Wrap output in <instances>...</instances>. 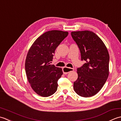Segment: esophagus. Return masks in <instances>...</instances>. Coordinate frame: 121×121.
Segmentation results:
<instances>
[{"label": "esophagus", "instance_id": "34e87169", "mask_svg": "<svg viewBox=\"0 0 121 121\" xmlns=\"http://www.w3.org/2000/svg\"><path fill=\"white\" fill-rule=\"evenodd\" d=\"M73 68H68L67 67H65L63 68V72L64 74H67L68 73L71 72V71H73Z\"/></svg>", "mask_w": 121, "mask_h": 121}]
</instances>
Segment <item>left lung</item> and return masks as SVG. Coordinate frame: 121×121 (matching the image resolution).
Returning a JSON list of instances; mask_svg holds the SVG:
<instances>
[{
  "label": "left lung",
  "instance_id": "obj_1",
  "mask_svg": "<svg viewBox=\"0 0 121 121\" xmlns=\"http://www.w3.org/2000/svg\"><path fill=\"white\" fill-rule=\"evenodd\" d=\"M71 35L79 48L81 60L86 61L77 68L73 89L81 97H92L101 89L109 76V53L101 39L92 31L71 32Z\"/></svg>",
  "mask_w": 121,
  "mask_h": 121
}]
</instances>
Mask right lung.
Segmentation results:
<instances>
[{"instance_id":"right-lung-1","label":"right lung","mask_w":121,"mask_h":121,"mask_svg":"<svg viewBox=\"0 0 121 121\" xmlns=\"http://www.w3.org/2000/svg\"><path fill=\"white\" fill-rule=\"evenodd\" d=\"M68 34V32L62 31H48L39 36L29 49L25 63L26 77L33 90L42 97H49L57 90L63 71L50 64L56 48Z\"/></svg>"}]
</instances>
